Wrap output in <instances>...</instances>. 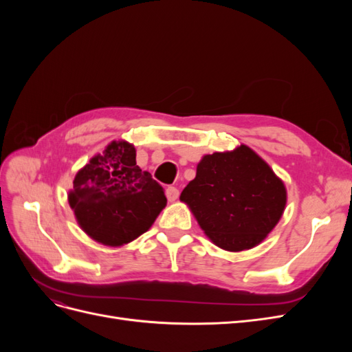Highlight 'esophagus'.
<instances>
[{
    "label": "esophagus",
    "mask_w": 352,
    "mask_h": 352,
    "mask_svg": "<svg viewBox=\"0 0 352 352\" xmlns=\"http://www.w3.org/2000/svg\"><path fill=\"white\" fill-rule=\"evenodd\" d=\"M166 195H167V199L170 202H173V201H176L179 198V189L175 188V186H168L166 189Z\"/></svg>",
    "instance_id": "obj_1"
}]
</instances>
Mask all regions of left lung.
I'll return each mask as SVG.
<instances>
[{
  "label": "left lung",
  "instance_id": "left-lung-1",
  "mask_svg": "<svg viewBox=\"0 0 352 352\" xmlns=\"http://www.w3.org/2000/svg\"><path fill=\"white\" fill-rule=\"evenodd\" d=\"M206 235L226 251L258 245L280 220L286 188L250 146L202 157L180 194Z\"/></svg>",
  "mask_w": 352,
  "mask_h": 352
}]
</instances>
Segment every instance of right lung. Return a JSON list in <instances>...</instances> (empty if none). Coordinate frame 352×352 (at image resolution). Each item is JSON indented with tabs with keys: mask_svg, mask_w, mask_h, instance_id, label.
I'll return each instance as SVG.
<instances>
[{
	"mask_svg": "<svg viewBox=\"0 0 352 352\" xmlns=\"http://www.w3.org/2000/svg\"><path fill=\"white\" fill-rule=\"evenodd\" d=\"M69 204L92 239L120 247L151 228L167 198L136 164L135 146L113 141L74 176Z\"/></svg>",
	"mask_w": 352,
	"mask_h": 352,
	"instance_id": "right-lung-1",
	"label": "right lung"
}]
</instances>
